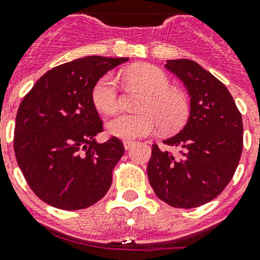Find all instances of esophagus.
Returning <instances> with one entry per match:
<instances>
[{"label":"esophagus","mask_w":260,"mask_h":260,"mask_svg":"<svg viewBox=\"0 0 260 260\" xmlns=\"http://www.w3.org/2000/svg\"><path fill=\"white\" fill-rule=\"evenodd\" d=\"M135 142L134 141H123V147H125V150H130L133 146H134Z\"/></svg>","instance_id":"obj_1"}]
</instances>
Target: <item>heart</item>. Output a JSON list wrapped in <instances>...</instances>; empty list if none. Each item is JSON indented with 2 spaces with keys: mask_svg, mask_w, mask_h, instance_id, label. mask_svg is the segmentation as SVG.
Masks as SVG:
<instances>
[{
  "mask_svg": "<svg viewBox=\"0 0 260 260\" xmlns=\"http://www.w3.org/2000/svg\"><path fill=\"white\" fill-rule=\"evenodd\" d=\"M128 83L148 93L142 114H121L108 122V133L113 137L133 141L157 132L160 125L167 132L176 130L189 117L190 105L182 92L172 88V82L161 69L152 65H138L123 73ZM92 102L99 112L116 113L119 108V92L116 78L107 74L96 82Z\"/></svg>",
  "mask_w": 260,
  "mask_h": 260,
  "instance_id": "obj_1",
  "label": "heart"
}]
</instances>
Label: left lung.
I'll return each mask as SVG.
<instances>
[{"instance_id":"1","label":"left lung","mask_w":260,"mask_h":260,"mask_svg":"<svg viewBox=\"0 0 260 260\" xmlns=\"http://www.w3.org/2000/svg\"><path fill=\"white\" fill-rule=\"evenodd\" d=\"M190 98V116L178 134L152 146L147 174L157 198L172 207L194 208L215 199L231 182L243 147V125L228 88L191 59H168Z\"/></svg>"}]
</instances>
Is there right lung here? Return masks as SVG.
Returning a JSON list of instances; mask_svg holds the SVG:
<instances>
[{
    "label": "right lung",
    "instance_id": "1",
    "mask_svg": "<svg viewBox=\"0 0 260 260\" xmlns=\"http://www.w3.org/2000/svg\"><path fill=\"white\" fill-rule=\"evenodd\" d=\"M128 58L88 56L47 71L24 96L15 121L14 151L31 190L66 211L87 208L107 194L125 148L118 138L95 139L103 121L92 89Z\"/></svg>",
    "mask_w": 260,
    "mask_h": 260
}]
</instances>
